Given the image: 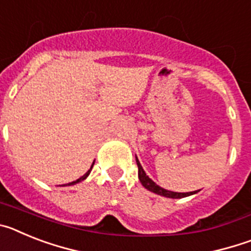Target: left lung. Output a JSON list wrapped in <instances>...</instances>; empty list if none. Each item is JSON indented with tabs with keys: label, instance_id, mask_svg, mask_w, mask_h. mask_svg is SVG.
Masks as SVG:
<instances>
[{
	"label": "left lung",
	"instance_id": "8db88e82",
	"mask_svg": "<svg viewBox=\"0 0 251 251\" xmlns=\"http://www.w3.org/2000/svg\"><path fill=\"white\" fill-rule=\"evenodd\" d=\"M136 161H137V166H138L139 181H141V183L143 185V187L147 188L148 191L153 192V194H157L159 195V196L168 197V199H182V197L191 196V195H195L200 191V190H197V191H192V192H174V191H168V190H166V188H162L161 186L157 185L153 179H151L150 177L147 176V174H146L143 167H142L141 163H139L137 156H136Z\"/></svg>",
	"mask_w": 251,
	"mask_h": 251
}]
</instances>
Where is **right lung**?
I'll return each mask as SVG.
<instances>
[{
  "instance_id": "right-lung-1",
  "label": "right lung",
  "mask_w": 251,
  "mask_h": 251,
  "mask_svg": "<svg viewBox=\"0 0 251 251\" xmlns=\"http://www.w3.org/2000/svg\"><path fill=\"white\" fill-rule=\"evenodd\" d=\"M93 165H94V162H93ZM93 165H92V167H90V170L88 171V172H86V174L84 175V176H81L80 178H77L76 181H73V182H70V183H66V185H64V186H72V185H75V183H79V182H81V181H84V179H85L86 177L89 176L90 171H92V168H93Z\"/></svg>"
}]
</instances>
